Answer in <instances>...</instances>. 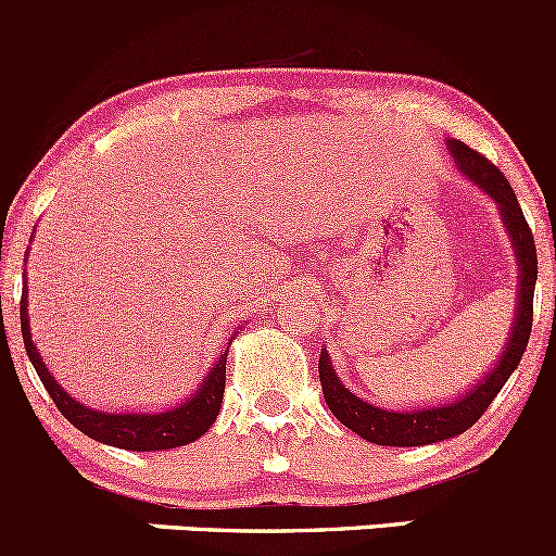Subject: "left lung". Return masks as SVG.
Wrapping results in <instances>:
<instances>
[{
  "mask_svg": "<svg viewBox=\"0 0 556 556\" xmlns=\"http://www.w3.org/2000/svg\"><path fill=\"white\" fill-rule=\"evenodd\" d=\"M448 153L454 159V167L459 175H465L470 184H476L489 200L497 205L500 218H503L505 229H508L510 245H514L516 265H519V294H516V313H514V329L508 334L503 354H500L497 365L486 372L478 383L457 400H448L441 405H425V408H408V410H392L372 405L367 400L356 397L349 387L334 372L332 359H329L327 349H321L318 356V378H321L324 400H327L329 410L338 416L340 425L349 427L365 441L376 443V446H430V443L448 441V438L463 435L470 430L483 410L492 405L500 389L510 378V372L519 367L521 356H525L527 340H530L532 329V294H535L538 280V254L535 240H532L530 227L525 222L519 200H516L514 189H510L508 178L494 167L489 159L481 153L470 151L465 142L446 140Z\"/></svg>",
  "mask_w": 556,
  "mask_h": 556,
  "instance_id": "left-lung-1",
  "label": "left lung"
}]
</instances>
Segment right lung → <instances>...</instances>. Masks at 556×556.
<instances>
[{
  "label": "right lung",
  "mask_w": 556,
  "mask_h": 556,
  "mask_svg": "<svg viewBox=\"0 0 556 556\" xmlns=\"http://www.w3.org/2000/svg\"><path fill=\"white\" fill-rule=\"evenodd\" d=\"M26 294H29V289H24V294H21V334H24L26 354H29L42 387L48 389V394H51L56 408L64 414V419L78 427L84 435H89L99 443H108V446L126 448V452H167V448L194 443L197 438H202L211 430V425L216 421L224 403L229 345L218 356L216 365L211 367V372L202 378L200 389L191 397H186L184 403L173 405L167 410H153V414H142V410H135V414H108V410L91 408V405L75 400L51 376L48 365L42 362L40 351H37L35 340H31L29 305H26L29 296Z\"/></svg>",
  "instance_id": "obj_1"
}]
</instances>
